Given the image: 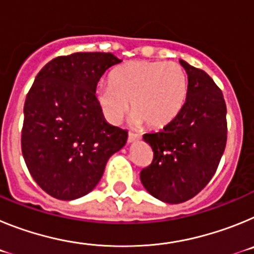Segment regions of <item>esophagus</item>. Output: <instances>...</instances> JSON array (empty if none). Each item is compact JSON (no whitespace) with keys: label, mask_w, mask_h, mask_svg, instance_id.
I'll return each instance as SVG.
<instances>
[{"label":"esophagus","mask_w":254,"mask_h":254,"mask_svg":"<svg viewBox=\"0 0 254 254\" xmlns=\"http://www.w3.org/2000/svg\"><path fill=\"white\" fill-rule=\"evenodd\" d=\"M141 136L137 133H133V132H129L128 133V142H134V141L140 140Z\"/></svg>","instance_id":"esophagus-1"}]
</instances>
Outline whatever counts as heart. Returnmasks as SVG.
<instances>
[{
    "mask_svg": "<svg viewBox=\"0 0 254 254\" xmlns=\"http://www.w3.org/2000/svg\"><path fill=\"white\" fill-rule=\"evenodd\" d=\"M95 95L112 123L122 120L131 102L133 122L163 128L185 107L188 77L185 68L176 62L132 61L114 69L109 85H99Z\"/></svg>",
    "mask_w": 254,
    "mask_h": 254,
    "instance_id": "1",
    "label": "heart"
}]
</instances>
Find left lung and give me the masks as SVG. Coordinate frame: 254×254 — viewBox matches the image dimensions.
I'll use <instances>...</instances> for the list:
<instances>
[{
  "label": "left lung",
  "instance_id": "8db88e82",
  "mask_svg": "<svg viewBox=\"0 0 254 254\" xmlns=\"http://www.w3.org/2000/svg\"><path fill=\"white\" fill-rule=\"evenodd\" d=\"M179 62L188 75L187 100L163 131L143 134L154 158L140 173L147 192L167 203L186 202L207 186L228 138L223 91L203 69Z\"/></svg>",
  "mask_w": 254,
  "mask_h": 254
}]
</instances>
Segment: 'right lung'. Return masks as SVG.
Wrapping results in <instances>:
<instances>
[{
	"mask_svg": "<svg viewBox=\"0 0 254 254\" xmlns=\"http://www.w3.org/2000/svg\"><path fill=\"white\" fill-rule=\"evenodd\" d=\"M112 53L77 52L53 58L26 95L21 151L29 173L44 192L64 201L94 190L108 159L125 146L128 132L107 123L96 85Z\"/></svg>",
	"mask_w": 254,
	"mask_h": 254,
	"instance_id": "obj_1",
	"label": "right lung"
}]
</instances>
